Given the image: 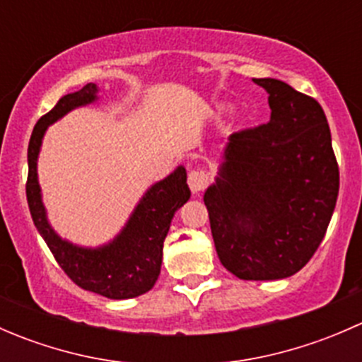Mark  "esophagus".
Listing matches in <instances>:
<instances>
[{
    "mask_svg": "<svg viewBox=\"0 0 362 362\" xmlns=\"http://www.w3.org/2000/svg\"><path fill=\"white\" fill-rule=\"evenodd\" d=\"M208 173L204 170H192L187 177L189 189L192 191V194H199V192L204 191L208 185Z\"/></svg>",
    "mask_w": 362,
    "mask_h": 362,
    "instance_id": "obj_1",
    "label": "esophagus"
}]
</instances>
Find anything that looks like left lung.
<instances>
[{"label":"left lung","mask_w":362,"mask_h":362,"mask_svg":"<svg viewBox=\"0 0 362 362\" xmlns=\"http://www.w3.org/2000/svg\"><path fill=\"white\" fill-rule=\"evenodd\" d=\"M254 82L268 90L272 117L231 134L204 204L222 266L242 280H279L319 249L339 170L319 101L282 80Z\"/></svg>","instance_id":"obj_1"}]
</instances>
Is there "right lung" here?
Returning a JSON list of instances; mask_svg holds the SVG:
<instances>
[{
	"mask_svg": "<svg viewBox=\"0 0 362 362\" xmlns=\"http://www.w3.org/2000/svg\"><path fill=\"white\" fill-rule=\"evenodd\" d=\"M96 83H87L73 94H66L56 107L36 122L28 147V196L29 211L36 229L69 279L82 289L110 299H127L147 293L154 287L163 262V243L170 231L175 211L189 198L185 168L178 166L170 177L152 185L144 196L129 222L119 236L101 249H82L64 242L54 233L45 217L36 177V159L49 124L64 113L96 100Z\"/></svg>",
	"mask_w": 362,
	"mask_h": 362,
	"instance_id": "1",
	"label": "right lung"
}]
</instances>
